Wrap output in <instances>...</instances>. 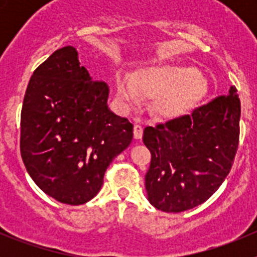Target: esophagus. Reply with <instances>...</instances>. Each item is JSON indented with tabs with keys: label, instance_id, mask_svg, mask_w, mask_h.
Returning a JSON list of instances; mask_svg holds the SVG:
<instances>
[{
	"label": "esophagus",
	"instance_id": "esophagus-1",
	"mask_svg": "<svg viewBox=\"0 0 257 257\" xmlns=\"http://www.w3.org/2000/svg\"><path fill=\"white\" fill-rule=\"evenodd\" d=\"M134 138L135 139H142L143 138V126L139 123H136L134 126Z\"/></svg>",
	"mask_w": 257,
	"mask_h": 257
}]
</instances>
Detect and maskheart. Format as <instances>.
Wrapping results in <instances>:
<instances>
[{"mask_svg": "<svg viewBox=\"0 0 257 257\" xmlns=\"http://www.w3.org/2000/svg\"><path fill=\"white\" fill-rule=\"evenodd\" d=\"M208 91L207 81L194 67L179 63L144 67L134 78L122 72L117 77V92L128 106H135L142 97H154V112L163 118L187 114Z\"/></svg>", "mask_w": 257, "mask_h": 257, "instance_id": "obj_1", "label": "heart"}]
</instances>
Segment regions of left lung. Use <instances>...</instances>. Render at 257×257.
Masks as SVG:
<instances>
[{
    "label": "left lung",
    "instance_id": "1",
    "mask_svg": "<svg viewBox=\"0 0 257 257\" xmlns=\"http://www.w3.org/2000/svg\"><path fill=\"white\" fill-rule=\"evenodd\" d=\"M240 101L237 88L190 114L145 127L152 160L145 175L148 201L181 212L207 201L225 180L238 149Z\"/></svg>",
    "mask_w": 257,
    "mask_h": 257
}]
</instances>
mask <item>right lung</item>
<instances>
[{"instance_id":"right-lung-1","label":"right lung","mask_w":257,"mask_h":257,"mask_svg":"<svg viewBox=\"0 0 257 257\" xmlns=\"http://www.w3.org/2000/svg\"><path fill=\"white\" fill-rule=\"evenodd\" d=\"M109 87L92 81L73 46L56 50L33 72L20 115V153L47 196L83 205L133 140V123L108 108Z\"/></svg>"}]
</instances>
